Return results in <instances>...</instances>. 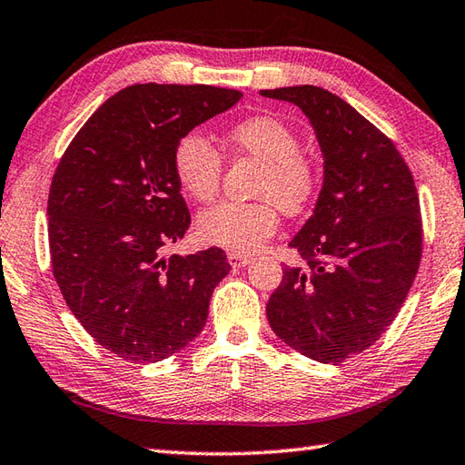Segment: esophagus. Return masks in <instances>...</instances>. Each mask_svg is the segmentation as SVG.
I'll return each instance as SVG.
<instances>
[{
  "mask_svg": "<svg viewBox=\"0 0 465 465\" xmlns=\"http://www.w3.org/2000/svg\"><path fill=\"white\" fill-rule=\"evenodd\" d=\"M227 262H230L233 268H243V266H248V263L252 262V258L250 256H243V253L232 252V253H227Z\"/></svg>",
  "mask_w": 465,
  "mask_h": 465,
  "instance_id": "esophagus-1",
  "label": "esophagus"
}]
</instances>
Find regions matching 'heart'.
<instances>
[{
	"label": "heart",
	"instance_id": "b5f03b06",
	"mask_svg": "<svg viewBox=\"0 0 465 465\" xmlns=\"http://www.w3.org/2000/svg\"><path fill=\"white\" fill-rule=\"evenodd\" d=\"M225 151L262 163L256 197L263 202H223L205 209L197 220L199 238L235 253H253L278 230V209L298 213L318 189V169L300 153L298 134L274 116H252L223 134ZM173 169L181 189L199 203L217 195L222 157L202 134L189 133L173 153Z\"/></svg>",
	"mask_w": 465,
	"mask_h": 465
}]
</instances>
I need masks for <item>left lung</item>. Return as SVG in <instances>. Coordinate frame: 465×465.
I'll return each mask as SVG.
<instances>
[{
  "label": "left lung",
  "instance_id": "8db88e82",
  "mask_svg": "<svg viewBox=\"0 0 465 465\" xmlns=\"http://www.w3.org/2000/svg\"><path fill=\"white\" fill-rule=\"evenodd\" d=\"M260 94L308 116L324 161L314 212L288 243L306 263L284 270L268 322L304 357L342 362L395 321L420 268L413 175L395 144L329 90L304 84Z\"/></svg>",
  "mask_w": 465,
  "mask_h": 465
}]
</instances>
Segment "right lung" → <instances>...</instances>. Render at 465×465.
I'll return each instance as SVG.
<instances>
[{"instance_id": "right-lung-1", "label": "right lung", "mask_w": 465, "mask_h": 465, "mask_svg": "<svg viewBox=\"0 0 465 465\" xmlns=\"http://www.w3.org/2000/svg\"><path fill=\"white\" fill-rule=\"evenodd\" d=\"M242 96L205 84L123 88L58 163L48 195L54 278L84 331L116 357L157 362L203 331L230 262L220 248L163 256L191 223L173 153Z\"/></svg>"}]
</instances>
